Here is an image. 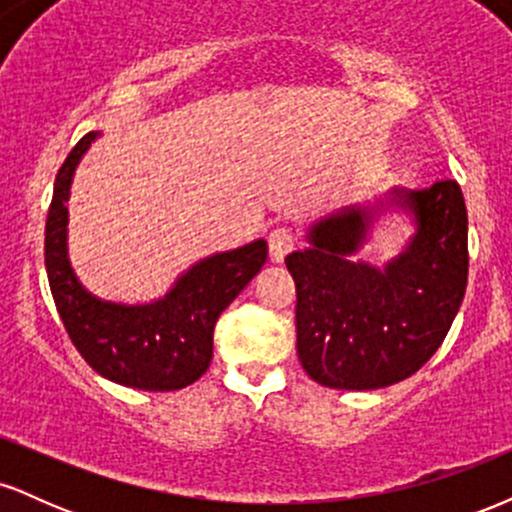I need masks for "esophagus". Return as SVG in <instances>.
Here are the masks:
<instances>
[{
	"instance_id": "34e87169",
	"label": "esophagus",
	"mask_w": 512,
	"mask_h": 512,
	"mask_svg": "<svg viewBox=\"0 0 512 512\" xmlns=\"http://www.w3.org/2000/svg\"><path fill=\"white\" fill-rule=\"evenodd\" d=\"M296 231L291 226H274L269 231L267 243H269V255L274 262H284V257L296 248Z\"/></svg>"
}]
</instances>
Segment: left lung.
Returning <instances> with one entry per match:
<instances>
[{
	"label": "left lung",
	"mask_w": 512,
	"mask_h": 512,
	"mask_svg": "<svg viewBox=\"0 0 512 512\" xmlns=\"http://www.w3.org/2000/svg\"><path fill=\"white\" fill-rule=\"evenodd\" d=\"M399 206L415 216L408 250L385 270L350 257L374 216ZM310 248L291 252L296 349L315 383L378 390L409 378L438 351L467 289V207L455 180L395 187L378 207H346L317 221Z\"/></svg>",
	"instance_id": "left-lung-1"
}]
</instances>
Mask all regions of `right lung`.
I'll return each mask as SVG.
<instances>
[{
    "mask_svg": "<svg viewBox=\"0 0 512 512\" xmlns=\"http://www.w3.org/2000/svg\"><path fill=\"white\" fill-rule=\"evenodd\" d=\"M96 137L98 132H88L69 151L45 223V269L57 313L76 351L98 375L137 390H182L207 373L216 320L267 262V243L255 240L197 262L154 303L96 298L79 284L67 257L69 187Z\"/></svg>",
    "mask_w": 512,
    "mask_h": 512,
    "instance_id": "add662e5",
    "label": "right lung"
}]
</instances>
